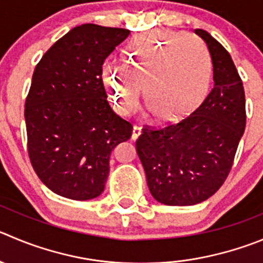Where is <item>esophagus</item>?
I'll return each mask as SVG.
<instances>
[{
	"label": "esophagus",
	"mask_w": 263,
	"mask_h": 263,
	"mask_svg": "<svg viewBox=\"0 0 263 263\" xmlns=\"http://www.w3.org/2000/svg\"><path fill=\"white\" fill-rule=\"evenodd\" d=\"M141 134V127L137 126V124H135L134 126V131H132V139H137V136Z\"/></svg>",
	"instance_id": "obj_1"
}]
</instances>
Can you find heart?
<instances>
[{
	"instance_id": "b5f03b06",
	"label": "heart",
	"mask_w": 263,
	"mask_h": 263,
	"mask_svg": "<svg viewBox=\"0 0 263 263\" xmlns=\"http://www.w3.org/2000/svg\"><path fill=\"white\" fill-rule=\"evenodd\" d=\"M213 75L206 46L185 32L148 31L128 43L123 65L107 62L102 83L115 109L131 115L145 89L151 109L161 119L180 115L208 93Z\"/></svg>"
}]
</instances>
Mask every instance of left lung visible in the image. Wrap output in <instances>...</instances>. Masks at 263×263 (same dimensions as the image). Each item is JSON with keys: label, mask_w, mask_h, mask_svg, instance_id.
Listing matches in <instances>:
<instances>
[{"label": "left lung", "mask_w": 263, "mask_h": 263, "mask_svg": "<svg viewBox=\"0 0 263 263\" xmlns=\"http://www.w3.org/2000/svg\"><path fill=\"white\" fill-rule=\"evenodd\" d=\"M209 49L212 90L176 123L144 127L136 152L152 196L171 206L196 205L224 183L245 129V93L231 55L209 32L195 29Z\"/></svg>", "instance_id": "left-lung-1"}]
</instances>
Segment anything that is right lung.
<instances>
[{
	"label": "right lung",
	"mask_w": 263,
	"mask_h": 263,
	"mask_svg": "<svg viewBox=\"0 0 263 263\" xmlns=\"http://www.w3.org/2000/svg\"><path fill=\"white\" fill-rule=\"evenodd\" d=\"M128 29L82 24L46 51L26 98L32 167L51 192L92 200L104 192L111 151L131 137L132 124L115 114L102 83V65Z\"/></svg>",
	"instance_id": "obj_1"
}]
</instances>
